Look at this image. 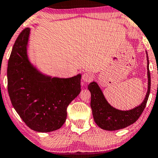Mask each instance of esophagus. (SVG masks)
I'll list each match as a JSON object with an SVG mask.
<instances>
[{
    "instance_id": "34e87169",
    "label": "esophagus",
    "mask_w": 158,
    "mask_h": 158,
    "mask_svg": "<svg viewBox=\"0 0 158 158\" xmlns=\"http://www.w3.org/2000/svg\"><path fill=\"white\" fill-rule=\"evenodd\" d=\"M94 78V75L90 73H85L82 75V80L85 82H90Z\"/></svg>"
}]
</instances>
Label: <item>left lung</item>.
I'll use <instances>...</instances> for the list:
<instances>
[{"instance_id":"1","label":"left lung","mask_w":158,"mask_h":158,"mask_svg":"<svg viewBox=\"0 0 158 158\" xmlns=\"http://www.w3.org/2000/svg\"><path fill=\"white\" fill-rule=\"evenodd\" d=\"M148 59V90L145 98L141 104L129 111H121L111 106L106 100L101 88L96 82H92L88 86L91 94L90 107L96 124L100 128L108 131H114L124 129L132 124L137 121L143 112L148 102L150 92V73L149 70V60Z\"/></svg>"}]
</instances>
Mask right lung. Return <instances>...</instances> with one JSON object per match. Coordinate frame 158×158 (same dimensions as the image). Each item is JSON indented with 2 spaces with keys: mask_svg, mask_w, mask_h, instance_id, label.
Returning a JSON list of instances; mask_svg holds the SVG:
<instances>
[{
  "mask_svg": "<svg viewBox=\"0 0 158 158\" xmlns=\"http://www.w3.org/2000/svg\"><path fill=\"white\" fill-rule=\"evenodd\" d=\"M29 28L21 32L8 62V91L13 106L30 129L49 132L60 129L67 108L81 92V75L70 78L47 76L30 63L27 56Z\"/></svg>",
  "mask_w": 158,
  "mask_h": 158,
  "instance_id": "obj_1",
  "label": "right lung"
}]
</instances>
